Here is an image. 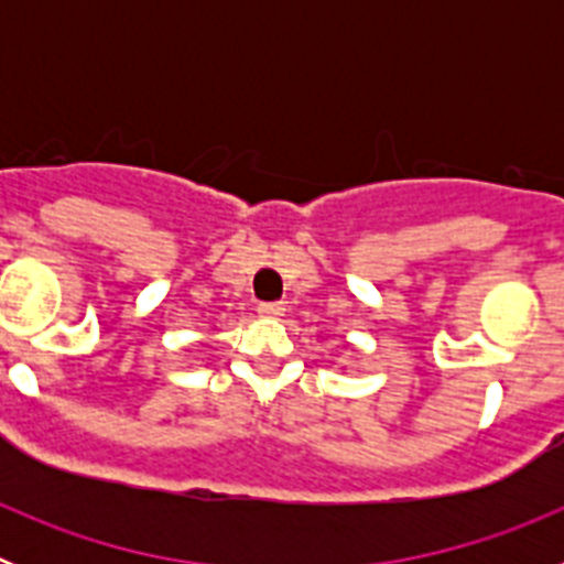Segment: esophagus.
<instances>
[{
    "mask_svg": "<svg viewBox=\"0 0 564 564\" xmlns=\"http://www.w3.org/2000/svg\"><path fill=\"white\" fill-rule=\"evenodd\" d=\"M257 313H259V316H265V318H276V316H282V313H285V305H282V302H259Z\"/></svg>",
    "mask_w": 564,
    "mask_h": 564,
    "instance_id": "1",
    "label": "esophagus"
}]
</instances>
